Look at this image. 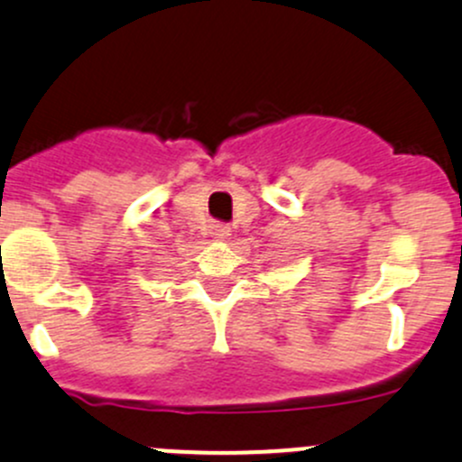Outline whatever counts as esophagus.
I'll return each mask as SVG.
<instances>
[{"instance_id": "1", "label": "esophagus", "mask_w": 462, "mask_h": 462, "mask_svg": "<svg viewBox=\"0 0 462 462\" xmlns=\"http://www.w3.org/2000/svg\"><path fill=\"white\" fill-rule=\"evenodd\" d=\"M209 235L214 236V239H218V241H223V239H227V236H230V227L227 226H221V223H214V226H209Z\"/></svg>"}]
</instances>
